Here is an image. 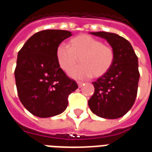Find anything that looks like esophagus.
<instances>
[{"instance_id": "34e87169", "label": "esophagus", "mask_w": 152, "mask_h": 152, "mask_svg": "<svg viewBox=\"0 0 152 152\" xmlns=\"http://www.w3.org/2000/svg\"><path fill=\"white\" fill-rule=\"evenodd\" d=\"M77 85H78V87H79V88H81V87H82V86H83V84H84L83 82H80V81H77Z\"/></svg>"}]
</instances>
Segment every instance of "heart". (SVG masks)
I'll list each match as a JSON object with an SVG mask.
<instances>
[{"instance_id":"obj_1","label":"heart","mask_w":152,"mask_h":152,"mask_svg":"<svg viewBox=\"0 0 152 152\" xmlns=\"http://www.w3.org/2000/svg\"><path fill=\"white\" fill-rule=\"evenodd\" d=\"M59 67L67 72L77 64L81 66L73 69L69 75L76 78L98 77L105 75L111 67L115 53L110 46L89 35H79L70 39L67 46L59 45L56 51Z\"/></svg>"}]
</instances>
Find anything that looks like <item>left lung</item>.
Masks as SVG:
<instances>
[{
  "mask_svg": "<svg viewBox=\"0 0 152 152\" xmlns=\"http://www.w3.org/2000/svg\"><path fill=\"white\" fill-rule=\"evenodd\" d=\"M107 40L115 53L110 70L93 84L94 94L88 104L92 112L107 119L122 117L130 110L137 94L138 58L131 44L113 33L91 32Z\"/></svg>",
  "mask_w": 152,
  "mask_h": 152,
  "instance_id": "1",
  "label": "left lung"
}]
</instances>
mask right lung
Listing matches in <instances>:
<instances>
[{"label": "right lung", "instance_id": "1", "mask_svg": "<svg viewBox=\"0 0 152 152\" xmlns=\"http://www.w3.org/2000/svg\"><path fill=\"white\" fill-rule=\"evenodd\" d=\"M72 35L62 30H46L30 37L18 53L15 78L19 99L32 115L49 118L68 105V96L77 88L59 67L56 51Z\"/></svg>", "mask_w": 152, "mask_h": 152}]
</instances>
